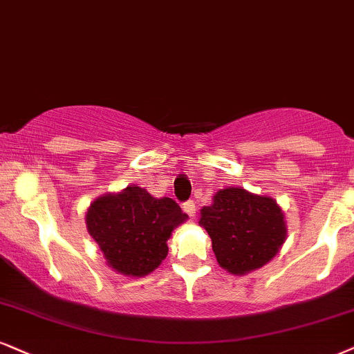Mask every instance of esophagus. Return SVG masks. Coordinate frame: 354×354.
<instances>
[{
  "mask_svg": "<svg viewBox=\"0 0 354 354\" xmlns=\"http://www.w3.org/2000/svg\"><path fill=\"white\" fill-rule=\"evenodd\" d=\"M184 212H185L189 216H194L195 213H197V207H195L194 200H189V202L184 203Z\"/></svg>",
  "mask_w": 354,
  "mask_h": 354,
  "instance_id": "esophagus-1",
  "label": "esophagus"
}]
</instances>
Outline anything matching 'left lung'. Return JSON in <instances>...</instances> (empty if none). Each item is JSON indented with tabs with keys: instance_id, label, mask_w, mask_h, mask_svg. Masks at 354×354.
<instances>
[{
	"instance_id": "left-lung-1",
	"label": "left lung",
	"mask_w": 354,
	"mask_h": 354,
	"mask_svg": "<svg viewBox=\"0 0 354 354\" xmlns=\"http://www.w3.org/2000/svg\"><path fill=\"white\" fill-rule=\"evenodd\" d=\"M200 225L212 238L218 264L231 274H246L269 263L286 241L282 210L269 197L239 187L216 192L202 208Z\"/></svg>"
}]
</instances>
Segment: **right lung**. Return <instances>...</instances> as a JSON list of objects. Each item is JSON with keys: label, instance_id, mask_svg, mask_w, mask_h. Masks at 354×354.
<instances>
[{"label": "right lung", "instance_id": "right-lung-1", "mask_svg": "<svg viewBox=\"0 0 354 354\" xmlns=\"http://www.w3.org/2000/svg\"><path fill=\"white\" fill-rule=\"evenodd\" d=\"M187 220L172 198H154L139 187L95 200L86 228L108 264L126 276H146L167 256L170 233Z\"/></svg>", "mask_w": 354, "mask_h": 354}]
</instances>
